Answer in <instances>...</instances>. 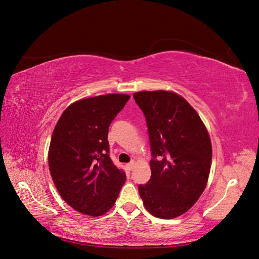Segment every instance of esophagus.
<instances>
[{
	"instance_id": "esophagus-1",
	"label": "esophagus",
	"mask_w": 259,
	"mask_h": 259,
	"mask_svg": "<svg viewBox=\"0 0 259 259\" xmlns=\"http://www.w3.org/2000/svg\"><path fill=\"white\" fill-rule=\"evenodd\" d=\"M134 164H135V162H134V161H131L130 163H127V164H126V168H127L128 170H132V169H133V167H134Z\"/></svg>"
}]
</instances>
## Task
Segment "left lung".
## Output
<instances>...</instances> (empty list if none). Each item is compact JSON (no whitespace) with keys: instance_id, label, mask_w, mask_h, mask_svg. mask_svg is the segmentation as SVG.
Instances as JSON below:
<instances>
[{"instance_id":"obj_1","label":"left lung","mask_w":259,"mask_h":259,"mask_svg":"<svg viewBox=\"0 0 259 259\" xmlns=\"http://www.w3.org/2000/svg\"><path fill=\"white\" fill-rule=\"evenodd\" d=\"M134 99L146 117L152 159L151 177L138 186L149 213L159 218L183 215L204 191L211 144L199 114L173 92H138Z\"/></svg>"}]
</instances>
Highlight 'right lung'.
<instances>
[{
    "instance_id": "right-lung-1",
    "label": "right lung",
    "mask_w": 259,
    "mask_h": 259,
    "mask_svg": "<svg viewBox=\"0 0 259 259\" xmlns=\"http://www.w3.org/2000/svg\"><path fill=\"white\" fill-rule=\"evenodd\" d=\"M130 95L108 94L77 100L54 128L49 165L61 198L82 214L104 215L115 203L126 176L109 155V126Z\"/></svg>"
}]
</instances>
